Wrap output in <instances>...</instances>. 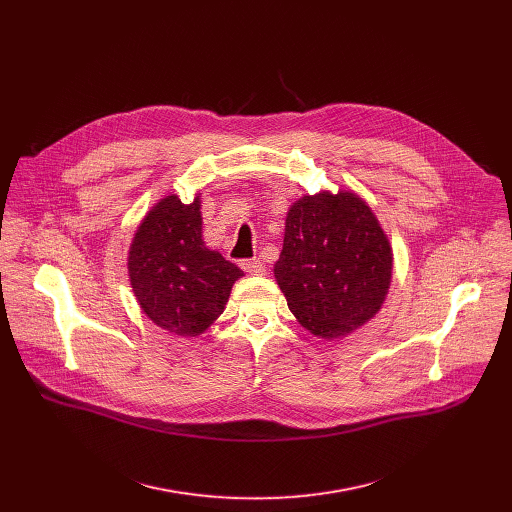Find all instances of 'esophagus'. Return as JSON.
I'll return each mask as SVG.
<instances>
[{
	"label": "esophagus",
	"mask_w": 512,
	"mask_h": 512,
	"mask_svg": "<svg viewBox=\"0 0 512 512\" xmlns=\"http://www.w3.org/2000/svg\"><path fill=\"white\" fill-rule=\"evenodd\" d=\"M241 269L251 273V275H263L265 273V265H263L261 259H243Z\"/></svg>",
	"instance_id": "obj_1"
}]
</instances>
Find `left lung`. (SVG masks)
Returning a JSON list of instances; mask_svg holds the SVG:
<instances>
[{
    "instance_id": "8db88e82",
    "label": "left lung",
    "mask_w": 512,
    "mask_h": 512,
    "mask_svg": "<svg viewBox=\"0 0 512 512\" xmlns=\"http://www.w3.org/2000/svg\"><path fill=\"white\" fill-rule=\"evenodd\" d=\"M393 253L377 216L352 192L304 196L289 208L273 267L300 324L340 338L369 322L391 283Z\"/></svg>"
}]
</instances>
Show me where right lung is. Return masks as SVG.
Returning <instances> with one entry per match:
<instances>
[{"label": "right lung", "mask_w": 512, "mask_h": 512, "mask_svg": "<svg viewBox=\"0 0 512 512\" xmlns=\"http://www.w3.org/2000/svg\"><path fill=\"white\" fill-rule=\"evenodd\" d=\"M133 294L154 324L198 336L229 302L243 271L202 241L200 200H160L139 225L129 249Z\"/></svg>", "instance_id": "obj_1"}]
</instances>
